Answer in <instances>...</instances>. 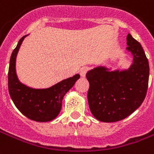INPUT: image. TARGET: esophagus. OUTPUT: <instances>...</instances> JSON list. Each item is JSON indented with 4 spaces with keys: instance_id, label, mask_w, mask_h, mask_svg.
Wrapping results in <instances>:
<instances>
[{
    "instance_id": "esophagus-1",
    "label": "esophagus",
    "mask_w": 154,
    "mask_h": 154,
    "mask_svg": "<svg viewBox=\"0 0 154 154\" xmlns=\"http://www.w3.org/2000/svg\"><path fill=\"white\" fill-rule=\"evenodd\" d=\"M88 72V68H86V67L82 68V69L80 70V75H81V77H85V75H86V72Z\"/></svg>"
}]
</instances>
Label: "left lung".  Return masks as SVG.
<instances>
[{
    "mask_svg": "<svg viewBox=\"0 0 154 154\" xmlns=\"http://www.w3.org/2000/svg\"><path fill=\"white\" fill-rule=\"evenodd\" d=\"M127 49L133 55V64L127 71L109 72L98 67L86 73L90 83L88 103L93 116L102 122L125 119L144 102L149 76L148 59L140 43L127 36Z\"/></svg>",
    "mask_w": 154,
    "mask_h": 154,
    "instance_id": "obj_1",
    "label": "left lung"
}]
</instances>
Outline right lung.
Wrapping results in <instances>:
<instances>
[{"label": "right lung", "instance_id": "right-lung-1", "mask_svg": "<svg viewBox=\"0 0 154 154\" xmlns=\"http://www.w3.org/2000/svg\"><path fill=\"white\" fill-rule=\"evenodd\" d=\"M26 36L20 39L10 57L8 72L9 95L16 107L28 119L37 122L51 121L59 115L64 96L79 79L80 75L76 74L51 87L42 90L29 88L22 84L17 80L15 72V61L17 51Z\"/></svg>", "mask_w": 154, "mask_h": 154}]
</instances>
